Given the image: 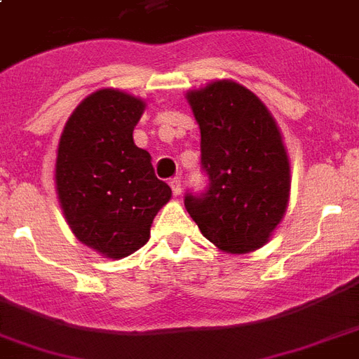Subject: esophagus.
I'll return each instance as SVG.
<instances>
[{
	"label": "esophagus",
	"instance_id": "1",
	"mask_svg": "<svg viewBox=\"0 0 359 359\" xmlns=\"http://www.w3.org/2000/svg\"><path fill=\"white\" fill-rule=\"evenodd\" d=\"M169 186H171V190H173V194L179 198L180 191H182V188H180V179H171L169 180Z\"/></svg>",
	"mask_w": 359,
	"mask_h": 359
}]
</instances>
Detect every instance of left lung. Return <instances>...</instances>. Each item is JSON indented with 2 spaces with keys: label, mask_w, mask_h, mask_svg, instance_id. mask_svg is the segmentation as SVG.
<instances>
[{
  "label": "left lung",
  "mask_w": 359,
  "mask_h": 359,
  "mask_svg": "<svg viewBox=\"0 0 359 359\" xmlns=\"http://www.w3.org/2000/svg\"><path fill=\"white\" fill-rule=\"evenodd\" d=\"M201 131L203 194L184 205L205 239L222 252L264 246L290 199V160L277 122L258 95L233 81H215L186 94Z\"/></svg>",
  "instance_id": "left-lung-1"
}]
</instances>
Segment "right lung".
<instances>
[{
	"label": "right lung",
	"instance_id": "1",
	"mask_svg": "<svg viewBox=\"0 0 359 359\" xmlns=\"http://www.w3.org/2000/svg\"><path fill=\"white\" fill-rule=\"evenodd\" d=\"M144 107L122 90H97L81 101L60 137V207L76 239L107 258H126L147 245L154 216L171 199L149 152L133 143Z\"/></svg>",
	"mask_w": 359,
	"mask_h": 359
}]
</instances>
